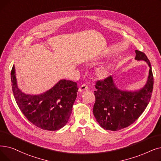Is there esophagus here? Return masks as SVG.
<instances>
[{
	"label": "esophagus",
	"instance_id": "34e87169",
	"mask_svg": "<svg viewBox=\"0 0 161 161\" xmlns=\"http://www.w3.org/2000/svg\"><path fill=\"white\" fill-rule=\"evenodd\" d=\"M87 89H88V86H87V85H86V84H83V85H81V86H80V87L79 88V92H83V91L87 90Z\"/></svg>",
	"mask_w": 161,
	"mask_h": 161
}]
</instances>
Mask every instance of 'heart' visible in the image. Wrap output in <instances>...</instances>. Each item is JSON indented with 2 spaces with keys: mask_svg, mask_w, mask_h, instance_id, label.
Masks as SVG:
<instances>
[{
  "mask_svg": "<svg viewBox=\"0 0 161 161\" xmlns=\"http://www.w3.org/2000/svg\"><path fill=\"white\" fill-rule=\"evenodd\" d=\"M107 68L106 66H102L98 69L97 74L100 76H104L107 74Z\"/></svg>",
  "mask_w": 161,
  "mask_h": 161,
  "instance_id": "b5f03b06",
  "label": "heart"
}]
</instances>
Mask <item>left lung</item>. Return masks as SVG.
<instances>
[{
	"label": "left lung",
	"mask_w": 161,
	"mask_h": 161,
	"mask_svg": "<svg viewBox=\"0 0 161 161\" xmlns=\"http://www.w3.org/2000/svg\"><path fill=\"white\" fill-rule=\"evenodd\" d=\"M136 60H143L149 67L145 85L136 91L121 90L116 86L113 77L97 81L93 114L104 130L117 131L126 128L142 115L150 101L153 75L151 63L143 52L136 51Z\"/></svg>",
	"instance_id": "1"
}]
</instances>
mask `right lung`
Here are the masks:
<instances>
[{
	"instance_id": "1",
	"label": "right lung",
	"mask_w": 161,
	"mask_h": 161,
	"mask_svg": "<svg viewBox=\"0 0 161 161\" xmlns=\"http://www.w3.org/2000/svg\"><path fill=\"white\" fill-rule=\"evenodd\" d=\"M11 81L18 106L30 122L48 131L58 130L67 124L77 97V83L61 80L43 93L26 94L18 86L14 65L11 71Z\"/></svg>"
}]
</instances>
